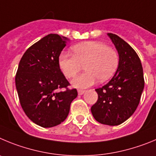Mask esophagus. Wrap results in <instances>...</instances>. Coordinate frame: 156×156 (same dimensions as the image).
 <instances>
[{"mask_svg":"<svg viewBox=\"0 0 156 156\" xmlns=\"http://www.w3.org/2000/svg\"><path fill=\"white\" fill-rule=\"evenodd\" d=\"M85 92V90H82V89H78V95H83Z\"/></svg>","mask_w":156,"mask_h":156,"instance_id":"34e87169","label":"esophagus"}]
</instances>
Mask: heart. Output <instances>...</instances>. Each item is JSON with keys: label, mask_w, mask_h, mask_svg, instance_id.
Here are the masks:
<instances>
[{"label": "heart", "mask_w": 156, "mask_h": 156, "mask_svg": "<svg viewBox=\"0 0 156 156\" xmlns=\"http://www.w3.org/2000/svg\"><path fill=\"white\" fill-rule=\"evenodd\" d=\"M71 50L73 54L61 52L58 64L64 76L68 78H74L84 64L85 72L72 81V85L77 88H88L98 79L100 82H104L111 78L117 69V52L102 42H82L74 45Z\"/></svg>", "instance_id": "heart-1"}]
</instances>
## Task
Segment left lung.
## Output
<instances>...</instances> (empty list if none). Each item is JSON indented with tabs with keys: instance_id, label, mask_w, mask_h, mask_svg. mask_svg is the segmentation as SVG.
<instances>
[{
	"instance_id": "obj_1",
	"label": "left lung",
	"mask_w": 156,
	"mask_h": 156,
	"mask_svg": "<svg viewBox=\"0 0 156 156\" xmlns=\"http://www.w3.org/2000/svg\"><path fill=\"white\" fill-rule=\"evenodd\" d=\"M119 54V65L106 85L96 88L98 100L91 107L94 118L102 124L116 126L127 120L137 109L144 86L141 60L121 38L108 33Z\"/></svg>"
}]
</instances>
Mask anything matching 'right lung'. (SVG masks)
Masks as SVG:
<instances>
[{"mask_svg":"<svg viewBox=\"0 0 156 156\" xmlns=\"http://www.w3.org/2000/svg\"><path fill=\"white\" fill-rule=\"evenodd\" d=\"M66 37L49 34L32 45L22 56L15 75L22 108L33 123L43 127L64 121L78 95L59 67L58 57ZM65 88L64 91H59Z\"/></svg>","mask_w":156,"mask_h":156,"instance_id":"obj_1","label":"right lung"}]
</instances>
